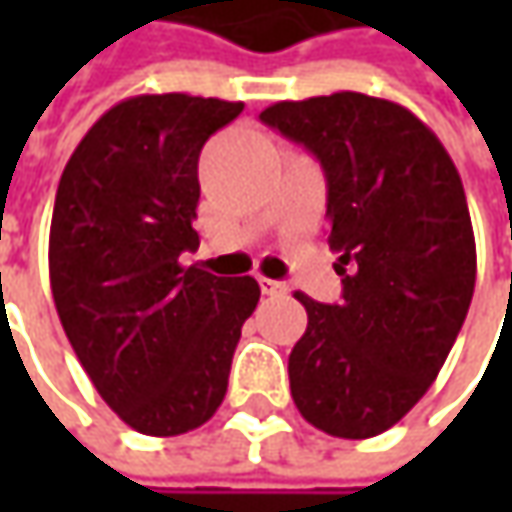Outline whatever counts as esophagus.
I'll list each match as a JSON object with an SVG mask.
<instances>
[{
    "label": "esophagus",
    "instance_id": "1",
    "mask_svg": "<svg viewBox=\"0 0 512 512\" xmlns=\"http://www.w3.org/2000/svg\"><path fill=\"white\" fill-rule=\"evenodd\" d=\"M256 282H259V287H262V293H265V296H279V293H285V285H282V282H276V279L259 276Z\"/></svg>",
    "mask_w": 512,
    "mask_h": 512
}]
</instances>
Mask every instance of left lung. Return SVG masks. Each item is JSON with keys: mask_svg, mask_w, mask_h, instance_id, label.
I'll return each mask as SVG.
<instances>
[{"mask_svg": "<svg viewBox=\"0 0 512 512\" xmlns=\"http://www.w3.org/2000/svg\"><path fill=\"white\" fill-rule=\"evenodd\" d=\"M259 119L305 145L327 176V245L342 302L305 293L290 396L336 439L390 430L436 382L476 287L462 176L416 113L367 93L276 102Z\"/></svg>", "mask_w": 512, "mask_h": 512, "instance_id": "1", "label": "left lung"}]
</instances>
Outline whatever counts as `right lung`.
Here are the masks:
<instances>
[{"instance_id":"add662e5","label":"right lung","mask_w":512,"mask_h":512,"mask_svg":"<svg viewBox=\"0 0 512 512\" xmlns=\"http://www.w3.org/2000/svg\"><path fill=\"white\" fill-rule=\"evenodd\" d=\"M242 108L187 93L130 96L96 119L59 179L53 305L99 396L145 436H182L219 410L262 293L253 276L179 262L199 247V153Z\"/></svg>"}]
</instances>
